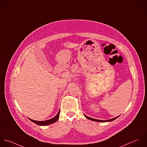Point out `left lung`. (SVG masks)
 I'll list each match as a JSON object with an SVG mask.
<instances>
[{"mask_svg":"<svg viewBox=\"0 0 147 147\" xmlns=\"http://www.w3.org/2000/svg\"><path fill=\"white\" fill-rule=\"evenodd\" d=\"M84 116L85 117H86L87 119H89V120H92V121H98V122H109V121H113V120H115L117 118L119 117V116H118L117 117H114V118H113V119H109V120H98V119H93V118H91V117H88L86 116L85 114H84Z\"/></svg>","mask_w":147,"mask_h":147,"instance_id":"obj_1","label":"left lung"}]
</instances>
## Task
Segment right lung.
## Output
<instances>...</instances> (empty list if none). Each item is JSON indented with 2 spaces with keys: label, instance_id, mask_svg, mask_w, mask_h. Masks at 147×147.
<instances>
[{
  "label": "right lung",
  "instance_id": "1",
  "mask_svg": "<svg viewBox=\"0 0 147 147\" xmlns=\"http://www.w3.org/2000/svg\"><path fill=\"white\" fill-rule=\"evenodd\" d=\"M59 110L57 113V114L53 118L49 119V120H44V121H37V120H32L30 118H28L30 121H32V122H33L34 123L39 125H49L55 122H56V121H57V120L59 119Z\"/></svg>",
  "mask_w": 147,
  "mask_h": 147
}]
</instances>
